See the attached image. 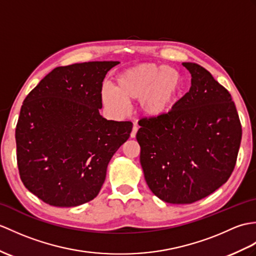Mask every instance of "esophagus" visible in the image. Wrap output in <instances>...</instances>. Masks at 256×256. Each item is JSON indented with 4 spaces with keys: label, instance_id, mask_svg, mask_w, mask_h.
Masks as SVG:
<instances>
[{
    "label": "esophagus",
    "instance_id": "esophagus-1",
    "mask_svg": "<svg viewBox=\"0 0 256 256\" xmlns=\"http://www.w3.org/2000/svg\"><path fill=\"white\" fill-rule=\"evenodd\" d=\"M138 124H134V126H133V128H132V132H130V138H134L135 136H136V133H138Z\"/></svg>",
    "mask_w": 256,
    "mask_h": 256
}]
</instances>
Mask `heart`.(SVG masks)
Listing matches in <instances>:
<instances>
[{
  "mask_svg": "<svg viewBox=\"0 0 256 256\" xmlns=\"http://www.w3.org/2000/svg\"><path fill=\"white\" fill-rule=\"evenodd\" d=\"M180 85L181 75L176 68L142 63L118 74L114 89L104 87L101 98L118 114L128 111L126 101L142 99V108L147 114L159 116L168 110Z\"/></svg>",
  "mask_w": 256,
  "mask_h": 256,
  "instance_id": "b5f03b06",
  "label": "heart"
}]
</instances>
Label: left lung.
<instances>
[{"instance_id":"left-lung-1","label":"left lung","mask_w":256,"mask_h":256,"mask_svg":"<svg viewBox=\"0 0 256 256\" xmlns=\"http://www.w3.org/2000/svg\"><path fill=\"white\" fill-rule=\"evenodd\" d=\"M191 88L157 116L142 118L136 140L152 192L171 204H192L228 181L242 126L231 94L208 70L183 63Z\"/></svg>"}]
</instances>
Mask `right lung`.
I'll use <instances>...</instances> for the list:
<instances>
[{"mask_svg": "<svg viewBox=\"0 0 256 256\" xmlns=\"http://www.w3.org/2000/svg\"><path fill=\"white\" fill-rule=\"evenodd\" d=\"M118 61L58 66L27 94L17 121L16 156L24 186L44 203L78 206L94 200L130 121L99 114L102 82Z\"/></svg>", "mask_w": 256, "mask_h": 256, "instance_id": "obj_1", "label": "right lung"}]
</instances>
